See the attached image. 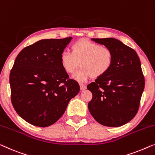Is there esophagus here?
Here are the masks:
<instances>
[{"instance_id":"34e87169","label":"esophagus","mask_w":155,"mask_h":155,"mask_svg":"<svg viewBox=\"0 0 155 155\" xmlns=\"http://www.w3.org/2000/svg\"><path fill=\"white\" fill-rule=\"evenodd\" d=\"M80 89H81L82 91H84V89H86V88H87L86 85L84 84H80Z\"/></svg>"}]
</instances>
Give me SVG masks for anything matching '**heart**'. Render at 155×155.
I'll use <instances>...</instances> for the list:
<instances>
[{"mask_svg":"<svg viewBox=\"0 0 155 155\" xmlns=\"http://www.w3.org/2000/svg\"><path fill=\"white\" fill-rule=\"evenodd\" d=\"M114 55L110 49L86 40L72 46V52L65 50L60 56V63L64 71L73 73L79 66L82 68L73 75L76 81L84 82L91 77L99 78L106 74L113 64Z\"/></svg>","mask_w":155,"mask_h":155,"instance_id":"obj_1","label":"heart"}]
</instances>
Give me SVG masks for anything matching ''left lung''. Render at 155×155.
<instances>
[{"label":"left lung","mask_w":155,"mask_h":155,"mask_svg":"<svg viewBox=\"0 0 155 155\" xmlns=\"http://www.w3.org/2000/svg\"><path fill=\"white\" fill-rule=\"evenodd\" d=\"M113 52L111 68L87 85L93 97L88 104L91 115L99 124L117 127L127 124L137 113L145 79L136 51L112 38H92Z\"/></svg>","instance_id":"left-lung-1"}]
</instances>
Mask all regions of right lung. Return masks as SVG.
Listing matches in <instances>:
<instances>
[{
  "label": "right lung",
  "mask_w": 155,
  "mask_h": 155,
  "mask_svg": "<svg viewBox=\"0 0 155 155\" xmlns=\"http://www.w3.org/2000/svg\"><path fill=\"white\" fill-rule=\"evenodd\" d=\"M72 38L40 40L17 55L10 74L11 101L22 119L46 127L54 124L80 91L63 69L60 56Z\"/></svg>",
  "instance_id": "add662e5"
}]
</instances>
